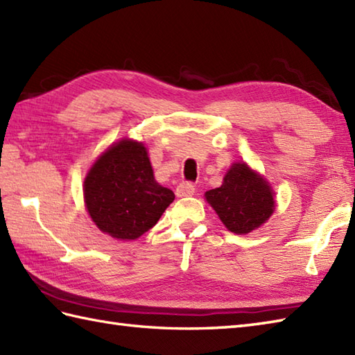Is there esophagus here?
<instances>
[{"mask_svg":"<svg viewBox=\"0 0 355 355\" xmlns=\"http://www.w3.org/2000/svg\"><path fill=\"white\" fill-rule=\"evenodd\" d=\"M177 197H192L195 193V186L192 183L183 182L177 186Z\"/></svg>","mask_w":355,"mask_h":355,"instance_id":"1","label":"esophagus"}]
</instances>
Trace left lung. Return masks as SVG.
I'll use <instances>...</instances> for the list:
<instances>
[{"instance_id": "obj_1", "label": "left lung", "mask_w": 355, "mask_h": 355, "mask_svg": "<svg viewBox=\"0 0 355 355\" xmlns=\"http://www.w3.org/2000/svg\"><path fill=\"white\" fill-rule=\"evenodd\" d=\"M206 200L225 227L238 235L258 229L275 210L270 186L245 163L233 164L224 183L206 192Z\"/></svg>"}]
</instances>
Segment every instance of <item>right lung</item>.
Segmentation results:
<instances>
[{"mask_svg": "<svg viewBox=\"0 0 355 355\" xmlns=\"http://www.w3.org/2000/svg\"><path fill=\"white\" fill-rule=\"evenodd\" d=\"M85 205L97 227L117 239H135L153 229L175 195L155 182L146 148L122 140L89 169Z\"/></svg>", "mask_w": 355, "mask_h": 355, "instance_id": "right-lung-1", "label": "right lung"}]
</instances>
